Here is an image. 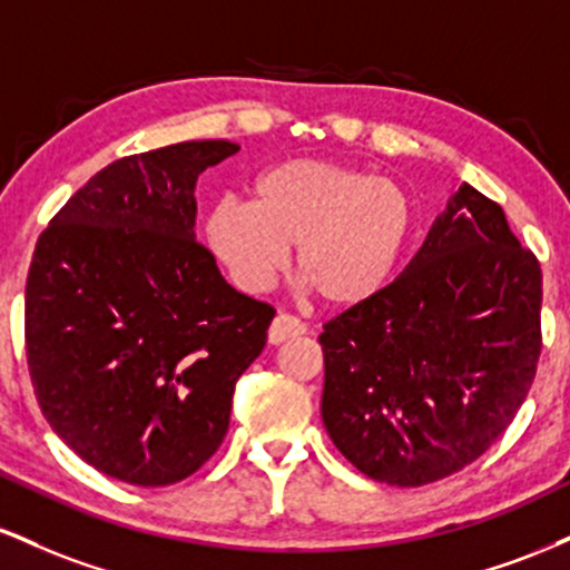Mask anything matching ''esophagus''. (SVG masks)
Here are the masks:
<instances>
[{
  "mask_svg": "<svg viewBox=\"0 0 570 570\" xmlns=\"http://www.w3.org/2000/svg\"><path fill=\"white\" fill-rule=\"evenodd\" d=\"M299 335H305V324L299 322V318L286 316V313H278V316L273 318L271 330H267V343L281 345L286 343V340L299 337Z\"/></svg>",
  "mask_w": 570,
  "mask_h": 570,
  "instance_id": "1",
  "label": "esophagus"
}]
</instances>
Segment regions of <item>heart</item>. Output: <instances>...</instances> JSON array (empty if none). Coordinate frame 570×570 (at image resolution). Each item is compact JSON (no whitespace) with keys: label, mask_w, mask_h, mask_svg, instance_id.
<instances>
[{"label":"heart","mask_w":570,"mask_h":570,"mask_svg":"<svg viewBox=\"0 0 570 570\" xmlns=\"http://www.w3.org/2000/svg\"><path fill=\"white\" fill-rule=\"evenodd\" d=\"M415 227L399 181L326 160H284L254 181V200L225 198L206 214V244L246 292L271 289L297 248L303 284L332 307L385 289Z\"/></svg>","instance_id":"b5f03b06"}]
</instances>
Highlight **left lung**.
Here are the masks:
<instances>
[{"instance_id": "1", "label": "left lung", "mask_w": 570, "mask_h": 570, "mask_svg": "<svg viewBox=\"0 0 570 570\" xmlns=\"http://www.w3.org/2000/svg\"><path fill=\"white\" fill-rule=\"evenodd\" d=\"M541 267L463 181L370 303L324 324V429L370 480L461 472L514 421L541 353Z\"/></svg>"}]
</instances>
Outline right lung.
<instances>
[{"instance_id": "obj_1", "label": "right lung", "mask_w": 570, "mask_h": 570, "mask_svg": "<svg viewBox=\"0 0 570 570\" xmlns=\"http://www.w3.org/2000/svg\"><path fill=\"white\" fill-rule=\"evenodd\" d=\"M225 139L130 155L71 195L26 281V356L50 429L139 488L198 472L225 440L273 307L235 292L195 240V181Z\"/></svg>"}]
</instances>
